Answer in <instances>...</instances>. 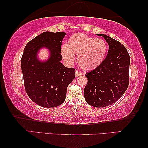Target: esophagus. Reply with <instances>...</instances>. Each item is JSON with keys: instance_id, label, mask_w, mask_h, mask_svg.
I'll use <instances>...</instances> for the list:
<instances>
[{"instance_id": "esophagus-1", "label": "esophagus", "mask_w": 148, "mask_h": 148, "mask_svg": "<svg viewBox=\"0 0 148 148\" xmlns=\"http://www.w3.org/2000/svg\"><path fill=\"white\" fill-rule=\"evenodd\" d=\"M81 75H83V73H82L81 72H80L79 71H75V76H76V77H80V76H81Z\"/></svg>"}]
</instances>
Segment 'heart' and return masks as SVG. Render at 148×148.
I'll return each mask as SVG.
<instances>
[{
    "label": "heart",
    "mask_w": 148,
    "mask_h": 148,
    "mask_svg": "<svg viewBox=\"0 0 148 148\" xmlns=\"http://www.w3.org/2000/svg\"><path fill=\"white\" fill-rule=\"evenodd\" d=\"M108 52V44L101 38H95L83 33L73 35L61 53L65 62L71 64L75 55L80 67L86 71L96 69L101 64Z\"/></svg>",
    "instance_id": "obj_1"
}]
</instances>
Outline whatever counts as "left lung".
<instances>
[{"mask_svg":"<svg viewBox=\"0 0 148 148\" xmlns=\"http://www.w3.org/2000/svg\"><path fill=\"white\" fill-rule=\"evenodd\" d=\"M109 45L108 55L100 65L86 73L88 83L84 89L89 105L105 108L117 101L129 83L130 56L121 43L103 34Z\"/></svg>","mask_w":148,"mask_h":148,"instance_id":"8db88e82","label":"left lung"}]
</instances>
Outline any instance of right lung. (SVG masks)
<instances>
[{"label": "right lung", "instance_id": "1", "mask_svg": "<svg viewBox=\"0 0 148 148\" xmlns=\"http://www.w3.org/2000/svg\"><path fill=\"white\" fill-rule=\"evenodd\" d=\"M66 33L46 31L26 45L21 60L24 86L31 100L43 108H54L64 103L67 88L75 77V69L65 67L60 61L62 42ZM49 50V59L37 58L41 47Z\"/></svg>", "mask_w": 148, "mask_h": 148}]
</instances>
